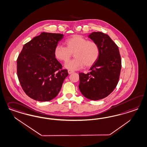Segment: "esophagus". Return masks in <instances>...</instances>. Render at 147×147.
Masks as SVG:
<instances>
[{
  "label": "esophagus",
  "mask_w": 147,
  "mask_h": 147,
  "mask_svg": "<svg viewBox=\"0 0 147 147\" xmlns=\"http://www.w3.org/2000/svg\"><path fill=\"white\" fill-rule=\"evenodd\" d=\"M68 73H69V74H72V73H74V71H72V70H68Z\"/></svg>",
  "instance_id": "34e87169"
}]
</instances>
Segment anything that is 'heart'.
I'll return each instance as SVG.
<instances>
[{"instance_id": "heart-1", "label": "heart", "mask_w": 147, "mask_h": 147, "mask_svg": "<svg viewBox=\"0 0 147 147\" xmlns=\"http://www.w3.org/2000/svg\"><path fill=\"white\" fill-rule=\"evenodd\" d=\"M66 47L57 45L54 49V56L57 60L66 62L74 53V59L67 62L65 66L70 70H78L86 65H92L98 59L100 50L98 44L81 35H74L65 40Z\"/></svg>"}]
</instances>
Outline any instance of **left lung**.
Here are the masks:
<instances>
[{
  "label": "left lung",
  "instance_id": "obj_1",
  "mask_svg": "<svg viewBox=\"0 0 147 147\" xmlns=\"http://www.w3.org/2000/svg\"><path fill=\"white\" fill-rule=\"evenodd\" d=\"M88 37L98 44L100 56L89 73L79 74L78 87L86 98L97 100L107 97L117 85L122 67L121 58L117 45L108 34L94 32Z\"/></svg>",
  "mask_w": 147,
  "mask_h": 147
}]
</instances>
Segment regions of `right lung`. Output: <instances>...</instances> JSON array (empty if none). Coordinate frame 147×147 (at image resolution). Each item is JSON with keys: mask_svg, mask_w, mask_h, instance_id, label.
<instances>
[{"mask_svg": "<svg viewBox=\"0 0 147 147\" xmlns=\"http://www.w3.org/2000/svg\"><path fill=\"white\" fill-rule=\"evenodd\" d=\"M63 38L59 33L42 32L26 43L17 60V73L25 93L33 100L49 101L57 96L67 70L54 56Z\"/></svg>", "mask_w": 147, "mask_h": 147, "instance_id": "right-lung-1", "label": "right lung"}]
</instances>
